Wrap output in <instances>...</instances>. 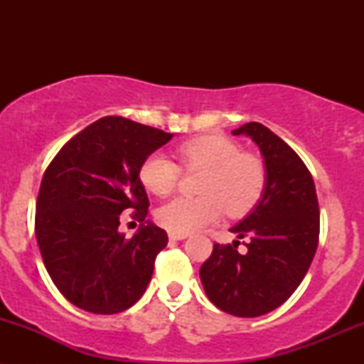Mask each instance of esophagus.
<instances>
[{"mask_svg": "<svg viewBox=\"0 0 364 364\" xmlns=\"http://www.w3.org/2000/svg\"><path fill=\"white\" fill-rule=\"evenodd\" d=\"M186 237H188L186 232H173V231H169V240H173V241H181V240H186Z\"/></svg>", "mask_w": 364, "mask_h": 364, "instance_id": "34e87169", "label": "esophagus"}]
</instances>
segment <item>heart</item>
<instances>
[{"label": "heart", "instance_id": "1", "mask_svg": "<svg viewBox=\"0 0 364 364\" xmlns=\"http://www.w3.org/2000/svg\"><path fill=\"white\" fill-rule=\"evenodd\" d=\"M179 157L186 168L205 169L202 196H176L159 207L157 220L173 232H193L215 223L225 212L232 217L248 214L260 202L265 190V168L252 154L219 135L188 140L179 147ZM179 168L168 156L154 152L140 168V181L150 193L166 196L174 190Z\"/></svg>", "mask_w": 364, "mask_h": 364}]
</instances>
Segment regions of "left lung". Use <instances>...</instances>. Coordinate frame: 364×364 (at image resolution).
Masks as SVG:
<instances>
[{
	"instance_id": "1",
	"label": "left lung",
	"mask_w": 364,
	"mask_h": 364,
	"mask_svg": "<svg viewBox=\"0 0 364 364\" xmlns=\"http://www.w3.org/2000/svg\"><path fill=\"white\" fill-rule=\"evenodd\" d=\"M232 135L250 136L260 149L265 190L257 207L232 225L231 232L248 237L214 245L200 269V281L212 303L229 315L253 318L279 308L310 269L320 232V210L313 178L286 141L260 123H246Z\"/></svg>"
}]
</instances>
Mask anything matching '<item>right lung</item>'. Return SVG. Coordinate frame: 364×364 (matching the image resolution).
<instances>
[{"mask_svg": "<svg viewBox=\"0 0 364 364\" xmlns=\"http://www.w3.org/2000/svg\"><path fill=\"white\" fill-rule=\"evenodd\" d=\"M173 133L104 116L63 145L41 181L36 237L54 286L82 310L112 315L141 298L164 229L146 220L129 240L117 231L123 210L145 220L140 168Z\"/></svg>", "mask_w": 364, "mask_h": 364, "instance_id": "1", "label": "right lung"}]
</instances>
